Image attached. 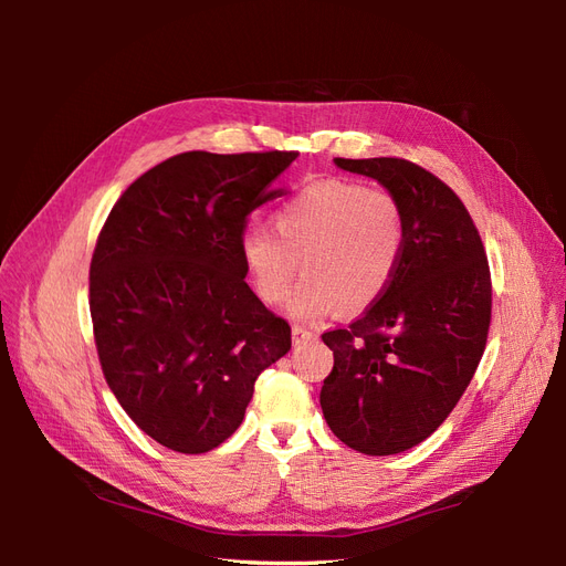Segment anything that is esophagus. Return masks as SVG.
Instances as JSON below:
<instances>
[{
  "label": "esophagus",
  "instance_id": "esophagus-1",
  "mask_svg": "<svg viewBox=\"0 0 566 566\" xmlns=\"http://www.w3.org/2000/svg\"><path fill=\"white\" fill-rule=\"evenodd\" d=\"M316 333L302 328V325H293V342L295 345H300V342H306V339H314Z\"/></svg>",
  "mask_w": 566,
  "mask_h": 566
}]
</instances>
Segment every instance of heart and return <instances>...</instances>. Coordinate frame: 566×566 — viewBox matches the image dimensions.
<instances>
[{
    "mask_svg": "<svg viewBox=\"0 0 566 566\" xmlns=\"http://www.w3.org/2000/svg\"><path fill=\"white\" fill-rule=\"evenodd\" d=\"M273 229L254 227L241 238V260L254 293L281 304L302 264L304 281L290 314L314 321L335 310L356 314L378 302L403 252V210L385 188L325 179L287 200Z\"/></svg>",
    "mask_w": 566,
    "mask_h": 566,
    "instance_id": "b5f03b06",
    "label": "heart"
}]
</instances>
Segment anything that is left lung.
Returning <instances> with one entry per match:
<instances>
[{
  "label": "left lung",
  "instance_id": "obj_1",
  "mask_svg": "<svg viewBox=\"0 0 566 566\" xmlns=\"http://www.w3.org/2000/svg\"><path fill=\"white\" fill-rule=\"evenodd\" d=\"M378 179L403 210V252L385 295L323 333L335 366L321 387L333 434L366 455L424 441L449 418L486 349L491 271L462 200L403 158H335Z\"/></svg>",
  "mask_w": 566,
  "mask_h": 566
}]
</instances>
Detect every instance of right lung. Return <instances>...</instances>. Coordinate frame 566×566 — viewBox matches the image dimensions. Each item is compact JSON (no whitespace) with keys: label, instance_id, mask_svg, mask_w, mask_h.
<instances>
[{"label":"right lung","instance_id":"right-lung-1","mask_svg":"<svg viewBox=\"0 0 566 566\" xmlns=\"http://www.w3.org/2000/svg\"><path fill=\"white\" fill-rule=\"evenodd\" d=\"M295 150H188L142 175L106 219L90 266L101 370L163 447L205 453L245 418L254 380L290 352V325L245 283L248 217Z\"/></svg>","mask_w":566,"mask_h":566}]
</instances>
